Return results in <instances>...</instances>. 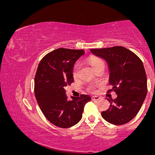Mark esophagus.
Returning a JSON list of instances; mask_svg holds the SVG:
<instances>
[{"instance_id": "1", "label": "esophagus", "mask_w": 155, "mask_h": 155, "mask_svg": "<svg viewBox=\"0 0 155 155\" xmlns=\"http://www.w3.org/2000/svg\"><path fill=\"white\" fill-rule=\"evenodd\" d=\"M100 99V97L98 96H93L91 97V100H99Z\"/></svg>"}]
</instances>
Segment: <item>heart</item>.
Here are the masks:
<instances>
[{
	"mask_svg": "<svg viewBox=\"0 0 155 155\" xmlns=\"http://www.w3.org/2000/svg\"><path fill=\"white\" fill-rule=\"evenodd\" d=\"M88 62L90 63V64L91 65V67H93V69L95 70L97 67H99L100 66H101L102 64H104V63L103 62V60H101V59L99 58H97V57H94V56H91L88 59ZM81 68V64L80 63H76L74 64V66L73 67V70H72V75L74 78H77L78 76V73H79V70ZM87 91L88 92L91 93H95L96 91V88L94 86H88L87 87Z\"/></svg>",
	"mask_w": 155,
	"mask_h": 155,
	"instance_id": "b5f03b06",
	"label": "heart"
}]
</instances>
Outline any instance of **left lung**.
Instances as JSON below:
<instances>
[{"label": "left lung", "mask_w": 155, "mask_h": 155, "mask_svg": "<svg viewBox=\"0 0 155 155\" xmlns=\"http://www.w3.org/2000/svg\"><path fill=\"white\" fill-rule=\"evenodd\" d=\"M91 51L108 63L110 84L113 88L107 93L114 91L117 95L116 99H107L110 106L101 112L102 118L114 125L128 123L138 113L147 93L142 60L123 46L91 49Z\"/></svg>", "instance_id": "1"}]
</instances>
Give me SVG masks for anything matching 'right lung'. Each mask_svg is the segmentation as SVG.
<instances>
[{"mask_svg": "<svg viewBox=\"0 0 155 155\" xmlns=\"http://www.w3.org/2000/svg\"><path fill=\"white\" fill-rule=\"evenodd\" d=\"M84 50L56 49L45 55L38 64L34 79V93L48 120L60 128H69L81 120L88 95L68 100L64 88L74 82L72 70Z\"/></svg>", "mask_w": 155, "mask_h": 155, "instance_id": "obj_1", "label": "right lung"}]
</instances>
